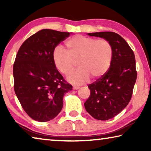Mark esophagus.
Instances as JSON below:
<instances>
[{
  "label": "esophagus",
  "instance_id": "obj_1",
  "mask_svg": "<svg viewBox=\"0 0 151 151\" xmlns=\"http://www.w3.org/2000/svg\"><path fill=\"white\" fill-rule=\"evenodd\" d=\"M79 88V86H73V89L74 90H77V89H78Z\"/></svg>",
  "mask_w": 151,
  "mask_h": 151
}]
</instances>
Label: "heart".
<instances>
[{"label": "heart", "mask_w": 151, "mask_h": 151, "mask_svg": "<svg viewBox=\"0 0 151 151\" xmlns=\"http://www.w3.org/2000/svg\"><path fill=\"white\" fill-rule=\"evenodd\" d=\"M64 49L54 51L53 62L61 74L68 76L78 61L80 68L68 77L75 85L85 83L90 76L93 80L102 77L109 70L113 57V48L109 40L79 35L66 40Z\"/></svg>", "instance_id": "obj_1"}]
</instances>
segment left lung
I'll list each match as a JSON object with an SVG mask.
<instances>
[{"instance_id": "8db88e82", "label": "left lung", "mask_w": 151, "mask_h": 151, "mask_svg": "<svg viewBox=\"0 0 151 151\" xmlns=\"http://www.w3.org/2000/svg\"><path fill=\"white\" fill-rule=\"evenodd\" d=\"M111 42L113 57L109 70L88 86L90 96L85 103L86 111L97 120L106 121L119 114L131 101L137 80L133 51L123 38L114 32L88 33Z\"/></svg>"}]
</instances>
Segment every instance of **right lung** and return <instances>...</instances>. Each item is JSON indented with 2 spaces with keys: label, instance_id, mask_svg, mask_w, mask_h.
Wrapping results in <instances>:
<instances>
[{
  "label": "right lung",
  "instance_id": "add662e5",
  "mask_svg": "<svg viewBox=\"0 0 151 151\" xmlns=\"http://www.w3.org/2000/svg\"><path fill=\"white\" fill-rule=\"evenodd\" d=\"M70 33L42 29L20 46L13 65L15 94L24 111L39 122L53 119L63 106V96L73 86L55 67V47Z\"/></svg>",
  "mask_w": 151,
  "mask_h": 151
}]
</instances>
